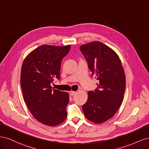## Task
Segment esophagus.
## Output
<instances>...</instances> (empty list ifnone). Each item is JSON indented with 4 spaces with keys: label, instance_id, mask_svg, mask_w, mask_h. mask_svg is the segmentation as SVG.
<instances>
[{
    "label": "esophagus",
    "instance_id": "1",
    "mask_svg": "<svg viewBox=\"0 0 149 149\" xmlns=\"http://www.w3.org/2000/svg\"><path fill=\"white\" fill-rule=\"evenodd\" d=\"M76 93V91H70V94L71 96H73V95H74V94Z\"/></svg>",
    "mask_w": 149,
    "mask_h": 149
}]
</instances>
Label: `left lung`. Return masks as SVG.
Instances as JSON below:
<instances>
[{"label":"left lung","mask_w":149,"mask_h":149,"mask_svg":"<svg viewBox=\"0 0 149 149\" xmlns=\"http://www.w3.org/2000/svg\"><path fill=\"white\" fill-rule=\"evenodd\" d=\"M80 51L88 63L91 76L99 81L97 88L88 92L82 108L86 118L96 124L114 116L123 101L125 76L118 55L100 42L81 45Z\"/></svg>","instance_id":"1"}]
</instances>
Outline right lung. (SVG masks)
Masks as SVG:
<instances>
[{
  "instance_id": "right-lung-1",
  "label": "right lung",
  "mask_w": 149,
  "mask_h": 149,
  "mask_svg": "<svg viewBox=\"0 0 149 149\" xmlns=\"http://www.w3.org/2000/svg\"><path fill=\"white\" fill-rule=\"evenodd\" d=\"M70 48L43 45L30 53L22 66L24 101L34 118L45 125H58L67 117L69 94L52 89L51 83L60 79L61 63Z\"/></svg>"
}]
</instances>
